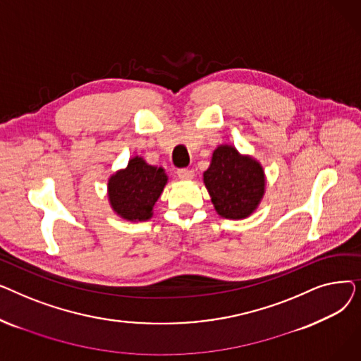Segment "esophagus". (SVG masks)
I'll list each match as a JSON object with an SVG mask.
<instances>
[{"mask_svg": "<svg viewBox=\"0 0 361 361\" xmlns=\"http://www.w3.org/2000/svg\"><path fill=\"white\" fill-rule=\"evenodd\" d=\"M177 176L181 180H192L195 177V171L188 168H181V169H177Z\"/></svg>", "mask_w": 361, "mask_h": 361, "instance_id": "1", "label": "esophagus"}]
</instances>
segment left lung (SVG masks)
Listing matches in <instances>:
<instances>
[{
  "label": "left lung",
  "mask_w": 361,
  "mask_h": 361,
  "mask_svg": "<svg viewBox=\"0 0 361 361\" xmlns=\"http://www.w3.org/2000/svg\"><path fill=\"white\" fill-rule=\"evenodd\" d=\"M204 185L216 212L228 219L249 216L264 193L263 169L255 159L241 157L233 146H219L203 173Z\"/></svg>",
  "instance_id": "8db88e82"
}]
</instances>
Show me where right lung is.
<instances>
[{
  "mask_svg": "<svg viewBox=\"0 0 361 361\" xmlns=\"http://www.w3.org/2000/svg\"><path fill=\"white\" fill-rule=\"evenodd\" d=\"M166 180L162 168L147 165L139 157L130 159L126 169L109 178L112 209L128 221L149 219Z\"/></svg>",
  "mask_w": 361,
  "mask_h": 361,
  "instance_id": "obj_1",
  "label": "right lung"
}]
</instances>
